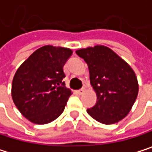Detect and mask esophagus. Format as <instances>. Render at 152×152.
<instances>
[{
    "label": "esophagus",
    "mask_w": 152,
    "mask_h": 152,
    "mask_svg": "<svg viewBox=\"0 0 152 152\" xmlns=\"http://www.w3.org/2000/svg\"><path fill=\"white\" fill-rule=\"evenodd\" d=\"M77 92H78V94H79V95H82V94L85 92V88H80V89H79Z\"/></svg>",
    "instance_id": "1"
}]
</instances>
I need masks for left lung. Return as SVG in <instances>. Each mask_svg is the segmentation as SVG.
I'll use <instances>...</instances> for the list:
<instances>
[{
    "instance_id": "obj_1",
    "label": "left lung",
    "mask_w": 152,
    "mask_h": 152,
    "mask_svg": "<svg viewBox=\"0 0 152 152\" xmlns=\"http://www.w3.org/2000/svg\"><path fill=\"white\" fill-rule=\"evenodd\" d=\"M87 63L90 84L97 94V103L88 114L104 124L124 119L134 106L139 90L137 77L131 66L105 45L76 51Z\"/></svg>"
}]
</instances>
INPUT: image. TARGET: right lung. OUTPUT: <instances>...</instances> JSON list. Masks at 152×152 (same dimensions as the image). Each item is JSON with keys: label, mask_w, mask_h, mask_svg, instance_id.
<instances>
[{"label": "right lung", "mask_w": 152, "mask_h": 152, "mask_svg": "<svg viewBox=\"0 0 152 152\" xmlns=\"http://www.w3.org/2000/svg\"><path fill=\"white\" fill-rule=\"evenodd\" d=\"M72 54L69 48L45 45L17 70L11 97L17 108L30 122L45 124L64 112L72 95L63 81L64 66Z\"/></svg>", "instance_id": "right-lung-1"}]
</instances>
